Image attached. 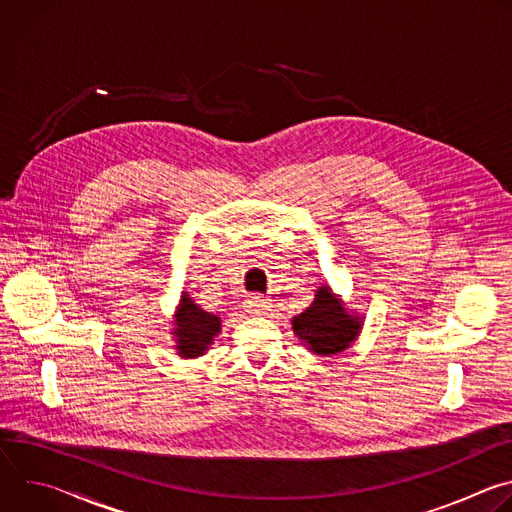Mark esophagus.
Wrapping results in <instances>:
<instances>
[{
    "label": "esophagus",
    "mask_w": 512,
    "mask_h": 512,
    "mask_svg": "<svg viewBox=\"0 0 512 512\" xmlns=\"http://www.w3.org/2000/svg\"><path fill=\"white\" fill-rule=\"evenodd\" d=\"M245 304H247V310L251 314H255V316H261V314H265L271 308L269 300H265L263 296H249Z\"/></svg>",
    "instance_id": "obj_1"
}]
</instances>
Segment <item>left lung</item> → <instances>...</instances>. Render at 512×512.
Segmentation results:
<instances>
[{
	"label": "left lung",
	"mask_w": 512,
	"mask_h": 512,
	"mask_svg": "<svg viewBox=\"0 0 512 512\" xmlns=\"http://www.w3.org/2000/svg\"><path fill=\"white\" fill-rule=\"evenodd\" d=\"M296 336L314 354L330 356L346 350L362 328V318L346 312L328 285L316 289V300L308 310L291 320Z\"/></svg>",
	"instance_id": "obj_1"
}]
</instances>
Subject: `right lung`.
I'll return each instance as SVG.
<instances>
[{
  "mask_svg": "<svg viewBox=\"0 0 512 512\" xmlns=\"http://www.w3.org/2000/svg\"><path fill=\"white\" fill-rule=\"evenodd\" d=\"M174 326L176 328L172 334L176 336L178 354L184 358H196L204 354V350L212 344L214 336L221 332V318L204 312L184 291L180 306L176 310Z\"/></svg>",
  "mask_w": 512,
  "mask_h": 512,
  "instance_id": "obj_1",
  "label": "right lung"
}]
</instances>
